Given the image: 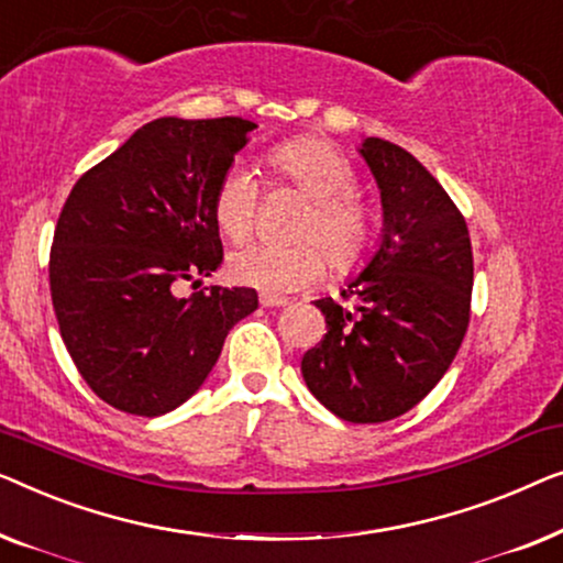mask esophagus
<instances>
[{
  "label": "esophagus",
  "mask_w": 563,
  "mask_h": 563,
  "mask_svg": "<svg viewBox=\"0 0 563 563\" xmlns=\"http://www.w3.org/2000/svg\"><path fill=\"white\" fill-rule=\"evenodd\" d=\"M260 306H265V308H280V306H288V298L267 296V292H263V296H260Z\"/></svg>",
  "instance_id": "esophagus-1"
}]
</instances>
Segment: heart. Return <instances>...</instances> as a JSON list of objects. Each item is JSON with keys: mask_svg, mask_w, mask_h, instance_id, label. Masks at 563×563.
Masks as SVG:
<instances>
[{"mask_svg": "<svg viewBox=\"0 0 563 563\" xmlns=\"http://www.w3.org/2000/svg\"><path fill=\"white\" fill-rule=\"evenodd\" d=\"M265 165L275 184L298 188L311 199V209L300 221L298 244L255 242L232 252L229 275L267 296L303 290L329 265L336 273H357L377 250V213L362 201L357 170L350 157L321 137H296L265 153ZM260 217V186L242 165H232L221 176L213 194V221L232 242L255 232Z\"/></svg>", "mask_w": 563, "mask_h": 563, "instance_id": "obj_1", "label": "heart"}]
</instances>
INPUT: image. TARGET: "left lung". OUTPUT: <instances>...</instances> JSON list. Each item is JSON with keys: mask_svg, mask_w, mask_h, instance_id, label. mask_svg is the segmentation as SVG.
Instances as JSON below:
<instances>
[{"mask_svg": "<svg viewBox=\"0 0 563 563\" xmlns=\"http://www.w3.org/2000/svg\"><path fill=\"white\" fill-rule=\"evenodd\" d=\"M360 153L383 199V242L334 298L321 344L300 360L308 390L350 423H383L418 406L454 362L470 327V229L408 150L367 137Z\"/></svg>", "mask_w": 563, "mask_h": 563, "instance_id": "obj_1", "label": "left lung"}]
</instances>
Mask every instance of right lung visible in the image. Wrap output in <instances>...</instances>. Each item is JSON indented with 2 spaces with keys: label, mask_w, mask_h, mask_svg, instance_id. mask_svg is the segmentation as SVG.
I'll use <instances>...</instances> for the list:
<instances>
[{
  "label": "right lung",
  "mask_w": 563,
  "mask_h": 563,
  "mask_svg": "<svg viewBox=\"0 0 563 563\" xmlns=\"http://www.w3.org/2000/svg\"><path fill=\"white\" fill-rule=\"evenodd\" d=\"M255 122H147L70 188L51 247V298L86 385L132 416L178 408L203 385L255 288L178 298L224 260L213 194Z\"/></svg>",
  "instance_id": "1"
}]
</instances>
